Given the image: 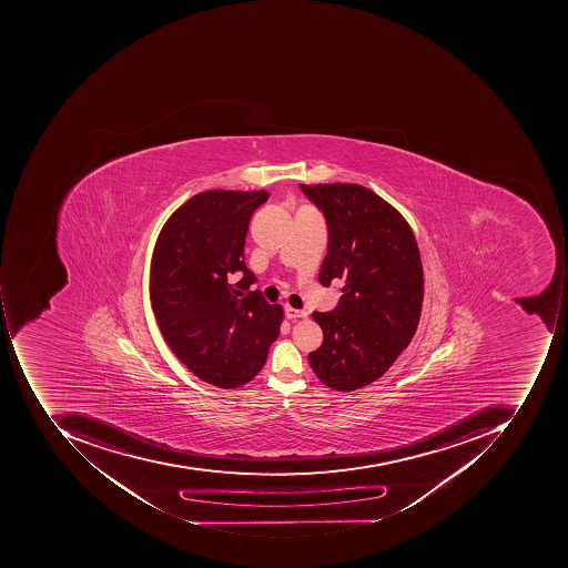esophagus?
<instances>
[{
  "instance_id": "esophagus-1",
  "label": "esophagus",
  "mask_w": 568,
  "mask_h": 568,
  "mask_svg": "<svg viewBox=\"0 0 568 568\" xmlns=\"http://www.w3.org/2000/svg\"><path fill=\"white\" fill-rule=\"evenodd\" d=\"M285 315L288 320H307V312L298 311V308L286 307Z\"/></svg>"
}]
</instances>
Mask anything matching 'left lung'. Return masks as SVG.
<instances>
[{"label": "left lung", "instance_id": "left-lung-1", "mask_svg": "<svg viewBox=\"0 0 568 568\" xmlns=\"http://www.w3.org/2000/svg\"><path fill=\"white\" fill-rule=\"evenodd\" d=\"M323 212L327 254L321 285L342 283L331 312H314L324 342L308 353L321 383L349 393L377 381L412 343L423 304V267L412 226L359 184H301Z\"/></svg>", "mask_w": 568, "mask_h": 568}]
</instances>
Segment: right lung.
I'll return each mask as SVG.
<instances>
[{"label": "right lung", "instance_id": "1", "mask_svg": "<svg viewBox=\"0 0 568 568\" xmlns=\"http://www.w3.org/2000/svg\"><path fill=\"white\" fill-rule=\"evenodd\" d=\"M267 196L196 194L172 213L153 248L150 301L160 333L185 367L222 389L256 377L282 326V305L267 304L260 290L239 298L256 283L245 266V235Z\"/></svg>", "mask_w": 568, "mask_h": 568}]
</instances>
